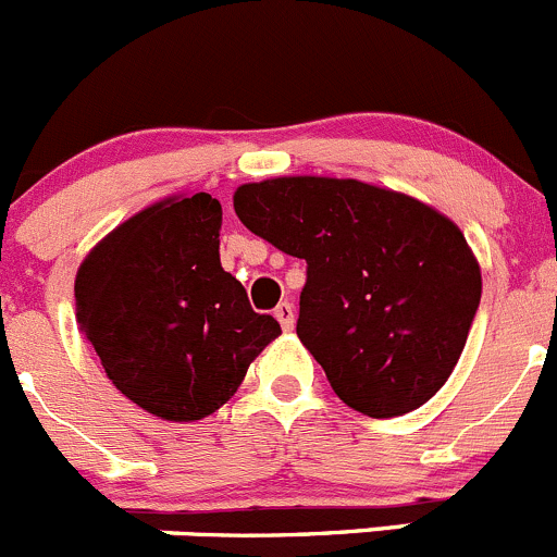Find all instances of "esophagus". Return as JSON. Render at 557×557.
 I'll return each mask as SVG.
<instances>
[{
    "mask_svg": "<svg viewBox=\"0 0 557 557\" xmlns=\"http://www.w3.org/2000/svg\"><path fill=\"white\" fill-rule=\"evenodd\" d=\"M276 319L281 322V327L284 330H292L295 327V308H292V302H278L276 308Z\"/></svg>",
    "mask_w": 557,
    "mask_h": 557,
    "instance_id": "obj_1",
    "label": "esophagus"
}]
</instances>
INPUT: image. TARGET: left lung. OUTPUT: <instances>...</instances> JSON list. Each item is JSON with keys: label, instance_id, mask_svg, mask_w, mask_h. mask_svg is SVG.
<instances>
[{"label": "left lung", "instance_id": "obj_1", "mask_svg": "<svg viewBox=\"0 0 557 557\" xmlns=\"http://www.w3.org/2000/svg\"><path fill=\"white\" fill-rule=\"evenodd\" d=\"M240 222L306 260L297 338L346 406L398 417L458 366L482 297L463 233L414 197L355 178H271L235 191Z\"/></svg>", "mask_w": 557, "mask_h": 557}]
</instances>
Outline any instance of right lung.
<instances>
[{"label":"right lung","instance_id":"obj_1","mask_svg":"<svg viewBox=\"0 0 557 557\" xmlns=\"http://www.w3.org/2000/svg\"><path fill=\"white\" fill-rule=\"evenodd\" d=\"M222 206L173 197L115 227L75 278L78 322L121 395L191 422L227 404L281 333L219 262Z\"/></svg>","mask_w":557,"mask_h":557}]
</instances>
